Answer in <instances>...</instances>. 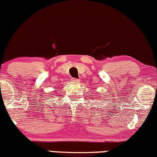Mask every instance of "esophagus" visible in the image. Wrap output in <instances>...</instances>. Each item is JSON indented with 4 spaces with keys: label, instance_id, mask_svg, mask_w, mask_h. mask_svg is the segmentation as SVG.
<instances>
[{
    "label": "esophagus",
    "instance_id": "obj_1",
    "mask_svg": "<svg viewBox=\"0 0 157 157\" xmlns=\"http://www.w3.org/2000/svg\"><path fill=\"white\" fill-rule=\"evenodd\" d=\"M71 81L74 82V83H78L80 82V79H76V78H72Z\"/></svg>",
    "mask_w": 157,
    "mask_h": 157
}]
</instances>
